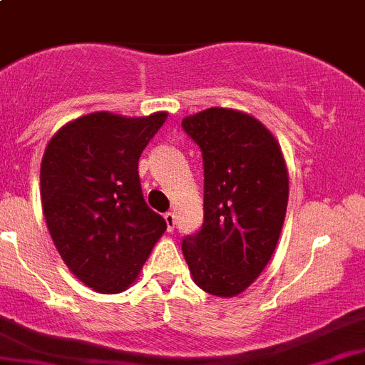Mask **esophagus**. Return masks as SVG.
I'll return each mask as SVG.
<instances>
[{
  "label": "esophagus",
  "mask_w": 365,
  "mask_h": 365,
  "mask_svg": "<svg viewBox=\"0 0 365 365\" xmlns=\"http://www.w3.org/2000/svg\"><path fill=\"white\" fill-rule=\"evenodd\" d=\"M165 220H166V228H168V232H173V230H175V213L173 212L165 213Z\"/></svg>",
  "instance_id": "34e87169"
}]
</instances>
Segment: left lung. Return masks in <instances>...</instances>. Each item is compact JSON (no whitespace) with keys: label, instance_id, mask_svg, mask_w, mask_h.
<instances>
[{"label":"left lung","instance_id":"1","mask_svg":"<svg viewBox=\"0 0 365 365\" xmlns=\"http://www.w3.org/2000/svg\"><path fill=\"white\" fill-rule=\"evenodd\" d=\"M202 150L205 222L185 237L192 279L215 297L248 289L272 259L282 232L289 175L273 133L250 113L202 110L182 119Z\"/></svg>","mask_w":365,"mask_h":365}]
</instances>
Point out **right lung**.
I'll return each mask as SVG.
<instances>
[{"instance_id":"1","label":"right lung","mask_w":365,"mask_h":365,"mask_svg":"<svg viewBox=\"0 0 365 365\" xmlns=\"http://www.w3.org/2000/svg\"><path fill=\"white\" fill-rule=\"evenodd\" d=\"M168 113L93 112L53 133L41 160V205L66 267L98 293L128 289L166 220L148 208L139 157Z\"/></svg>"}]
</instances>
